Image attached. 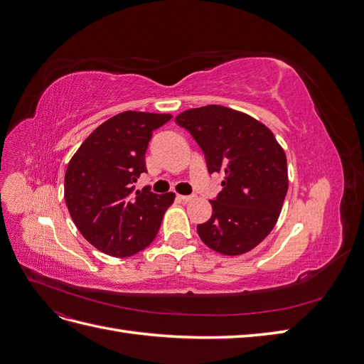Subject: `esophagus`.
Segmentation results:
<instances>
[{"mask_svg": "<svg viewBox=\"0 0 364 364\" xmlns=\"http://www.w3.org/2000/svg\"><path fill=\"white\" fill-rule=\"evenodd\" d=\"M193 199V196H182V194H178V200L181 202H190Z\"/></svg>", "mask_w": 364, "mask_h": 364, "instance_id": "1", "label": "esophagus"}]
</instances>
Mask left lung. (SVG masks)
<instances>
[{"instance_id": "1", "label": "left lung", "mask_w": 364, "mask_h": 364, "mask_svg": "<svg viewBox=\"0 0 364 364\" xmlns=\"http://www.w3.org/2000/svg\"><path fill=\"white\" fill-rule=\"evenodd\" d=\"M176 123L200 146L208 171L223 176L213 215L197 234L223 255L252 250L277 225L289 190L282 147L259 121L225 106L188 109Z\"/></svg>"}]
</instances>
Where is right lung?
Instances as JSON below:
<instances>
[{
	"label": "right lung",
	"instance_id": "obj_1",
	"mask_svg": "<svg viewBox=\"0 0 364 364\" xmlns=\"http://www.w3.org/2000/svg\"><path fill=\"white\" fill-rule=\"evenodd\" d=\"M168 114L126 111L105 121L74 153L65 173V202L80 234L106 255L124 258L155 240L174 194L135 191L146 173L153 132Z\"/></svg>",
	"mask_w": 364,
	"mask_h": 364
}]
</instances>
